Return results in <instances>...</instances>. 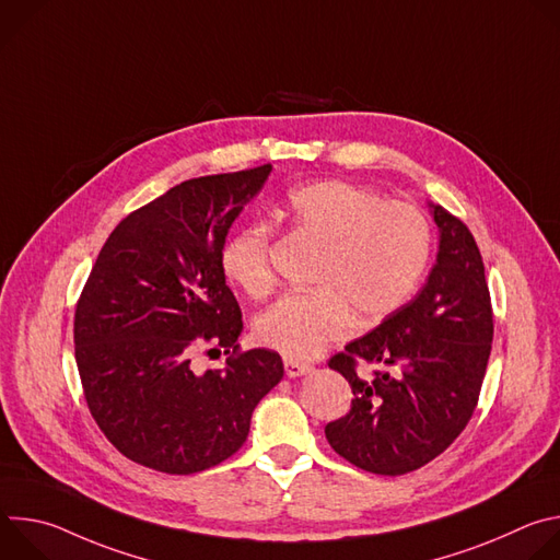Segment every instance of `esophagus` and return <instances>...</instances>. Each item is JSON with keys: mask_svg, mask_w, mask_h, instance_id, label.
<instances>
[{"mask_svg": "<svg viewBox=\"0 0 560 560\" xmlns=\"http://www.w3.org/2000/svg\"><path fill=\"white\" fill-rule=\"evenodd\" d=\"M283 368H285L288 376H303L312 370L310 363H303V361H296V359H283Z\"/></svg>", "mask_w": 560, "mask_h": 560, "instance_id": "esophagus-1", "label": "esophagus"}]
</instances>
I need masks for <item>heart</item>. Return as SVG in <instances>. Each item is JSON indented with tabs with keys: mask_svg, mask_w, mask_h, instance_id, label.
<instances>
[{
	"mask_svg": "<svg viewBox=\"0 0 560 560\" xmlns=\"http://www.w3.org/2000/svg\"><path fill=\"white\" fill-rule=\"evenodd\" d=\"M290 228L318 246L312 290L290 292L255 324L261 346L290 359H310L341 339L352 324H374L417 290L432 248L425 214L406 201L348 182L324 179L290 190L283 210ZM270 223L255 221L228 236L223 275L253 299L275 290Z\"/></svg>",
	"mask_w": 560,
	"mask_h": 560,
	"instance_id": "b5f03b06",
	"label": "heart"
}]
</instances>
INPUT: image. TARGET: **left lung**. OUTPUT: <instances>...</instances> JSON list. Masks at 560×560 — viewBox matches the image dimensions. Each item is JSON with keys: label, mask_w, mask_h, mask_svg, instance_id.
I'll return each instance as SVG.
<instances>
[{"label": "left lung", "mask_w": 560, "mask_h": 560, "mask_svg": "<svg viewBox=\"0 0 560 560\" xmlns=\"http://www.w3.org/2000/svg\"><path fill=\"white\" fill-rule=\"evenodd\" d=\"M436 266L423 290L328 365L352 387V408L326 425L332 450L383 476L415 471L465 430L494 339L486 266L469 228L434 206ZM365 364L371 372L359 375Z\"/></svg>", "instance_id": "left-lung-1"}]
</instances>
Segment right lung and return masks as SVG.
Here are the masks:
<instances>
[{
    "instance_id": "1",
    "label": "right lung",
    "mask_w": 560,
    "mask_h": 560,
    "mask_svg": "<svg viewBox=\"0 0 560 560\" xmlns=\"http://www.w3.org/2000/svg\"><path fill=\"white\" fill-rule=\"evenodd\" d=\"M272 166L182 182L110 232L74 307L86 406L130 460L166 474L214 467L242 447L255 406L281 381L275 350H242V307L221 248ZM221 347L226 365L191 357Z\"/></svg>"
}]
</instances>
